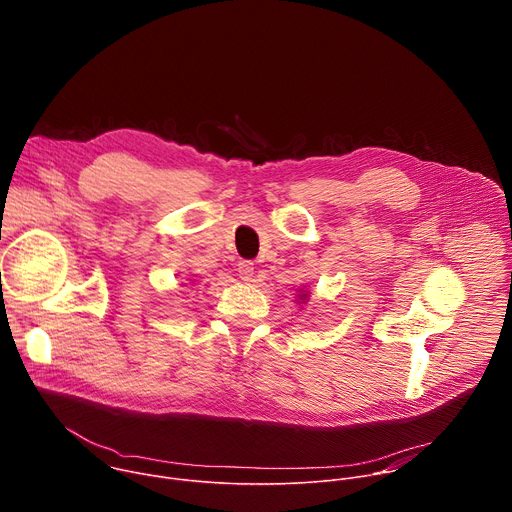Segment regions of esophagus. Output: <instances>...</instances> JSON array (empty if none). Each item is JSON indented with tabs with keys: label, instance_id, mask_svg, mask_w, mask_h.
Returning <instances> with one entry per match:
<instances>
[{
	"label": "esophagus",
	"instance_id": "1",
	"mask_svg": "<svg viewBox=\"0 0 512 512\" xmlns=\"http://www.w3.org/2000/svg\"><path fill=\"white\" fill-rule=\"evenodd\" d=\"M237 271H239V277H241L243 281H251V279H253V273H255V267H253L251 261H239Z\"/></svg>",
	"mask_w": 512,
	"mask_h": 512
}]
</instances>
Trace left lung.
<instances>
[{
	"mask_svg": "<svg viewBox=\"0 0 512 512\" xmlns=\"http://www.w3.org/2000/svg\"><path fill=\"white\" fill-rule=\"evenodd\" d=\"M304 298H306V294H304V296H300V300H304Z\"/></svg>",
	"mask_w": 512,
	"mask_h": 512,
	"instance_id": "1",
	"label": "left lung"
}]
</instances>
